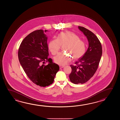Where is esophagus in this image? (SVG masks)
Returning a JSON list of instances; mask_svg holds the SVG:
<instances>
[{
  "instance_id": "34e87169",
  "label": "esophagus",
  "mask_w": 120,
  "mask_h": 120,
  "mask_svg": "<svg viewBox=\"0 0 120 120\" xmlns=\"http://www.w3.org/2000/svg\"><path fill=\"white\" fill-rule=\"evenodd\" d=\"M64 67V66H60V69H62V68H63Z\"/></svg>"
}]
</instances>
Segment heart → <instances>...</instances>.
Returning <instances> with one entry per match:
<instances>
[{
  "label": "heart",
  "instance_id": "obj_1",
  "mask_svg": "<svg viewBox=\"0 0 120 120\" xmlns=\"http://www.w3.org/2000/svg\"><path fill=\"white\" fill-rule=\"evenodd\" d=\"M64 46V50L69 53H60L54 58L56 64L65 65L71 61L72 56L75 59H78L84 55L86 50V44L80 39L75 33L66 31L59 33L56 39L51 40L49 44V49L51 54L56 55L59 51L61 45Z\"/></svg>",
  "mask_w": 120,
  "mask_h": 120
}]
</instances>
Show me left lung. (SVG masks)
I'll list each match as a JSON object with an SVG mask.
<instances>
[{
	"instance_id": "1",
	"label": "left lung",
	"mask_w": 120,
	"mask_h": 120,
	"mask_svg": "<svg viewBox=\"0 0 120 120\" xmlns=\"http://www.w3.org/2000/svg\"><path fill=\"white\" fill-rule=\"evenodd\" d=\"M79 29L86 36L89 46L84 55L75 62V65H70L71 72L69 77L75 84L85 83L93 76L102 55L101 44L97 36L84 27L79 26Z\"/></svg>"
}]
</instances>
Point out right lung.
I'll list each match as a JSON object with an SVG mask.
<instances>
[{
	"label": "right lung",
	"instance_id": "add662e5",
	"mask_svg": "<svg viewBox=\"0 0 120 120\" xmlns=\"http://www.w3.org/2000/svg\"><path fill=\"white\" fill-rule=\"evenodd\" d=\"M47 30L34 31L26 36L21 43L18 56L26 74L35 84L46 87L52 84L59 66L49 58ZM48 61V65L42 64Z\"/></svg>",
	"mask_w": 120,
	"mask_h": 120
}]
</instances>
